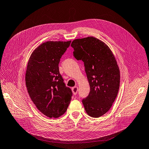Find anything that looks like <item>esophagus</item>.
<instances>
[{
	"label": "esophagus",
	"mask_w": 149,
	"mask_h": 149,
	"mask_svg": "<svg viewBox=\"0 0 149 149\" xmlns=\"http://www.w3.org/2000/svg\"><path fill=\"white\" fill-rule=\"evenodd\" d=\"M78 87H77V86H75V87L72 88V93H73V94L74 95L77 94L78 93Z\"/></svg>",
	"instance_id": "1"
}]
</instances>
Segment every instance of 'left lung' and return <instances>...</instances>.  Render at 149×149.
I'll return each instance as SVG.
<instances>
[{
  "instance_id": "1",
  "label": "left lung",
  "mask_w": 149,
  "mask_h": 149,
  "mask_svg": "<svg viewBox=\"0 0 149 149\" xmlns=\"http://www.w3.org/2000/svg\"><path fill=\"white\" fill-rule=\"evenodd\" d=\"M73 55L84 62L90 92L82 100L86 113L100 117L111 108L120 86V70L113 53L104 42L94 37L76 39L71 45Z\"/></svg>"
}]
</instances>
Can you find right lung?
<instances>
[{
	"label": "right lung",
	"mask_w": 149,
	"mask_h": 149,
	"mask_svg": "<svg viewBox=\"0 0 149 149\" xmlns=\"http://www.w3.org/2000/svg\"><path fill=\"white\" fill-rule=\"evenodd\" d=\"M71 41H47L31 55L25 74L29 96L38 110L49 118H58L66 111L72 91L66 87L59 72L62 55Z\"/></svg>",
	"instance_id": "1"
}]
</instances>
